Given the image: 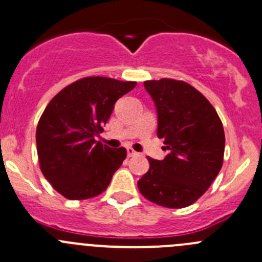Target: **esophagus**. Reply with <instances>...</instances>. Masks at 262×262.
Here are the masks:
<instances>
[{
  "label": "esophagus",
  "instance_id": "esophagus-1",
  "mask_svg": "<svg viewBox=\"0 0 262 262\" xmlns=\"http://www.w3.org/2000/svg\"><path fill=\"white\" fill-rule=\"evenodd\" d=\"M126 154H128V157H134V156H137V153L136 150L133 149V148H130V147H128L126 148Z\"/></svg>",
  "mask_w": 262,
  "mask_h": 262
}]
</instances>
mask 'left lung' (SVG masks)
I'll return each mask as SVG.
<instances>
[{
    "label": "left lung",
    "instance_id": "obj_1",
    "mask_svg": "<svg viewBox=\"0 0 262 262\" xmlns=\"http://www.w3.org/2000/svg\"><path fill=\"white\" fill-rule=\"evenodd\" d=\"M157 109V136L169 153L148 158L149 170L138 181L150 202L183 208L202 196L224 163L225 132L210 101L189 84L173 79L144 81Z\"/></svg>",
    "mask_w": 262,
    "mask_h": 262
}]
</instances>
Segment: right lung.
I'll return each instance as SVG.
<instances>
[{
	"label": "right lung",
	"mask_w": 262,
	"mask_h": 262,
	"mask_svg": "<svg viewBox=\"0 0 262 262\" xmlns=\"http://www.w3.org/2000/svg\"><path fill=\"white\" fill-rule=\"evenodd\" d=\"M136 81L90 76L64 88L43 110L36 129L40 168L68 200H86L106 189L126 149L96 142L115 101Z\"/></svg>",
	"instance_id": "obj_1"
}]
</instances>
